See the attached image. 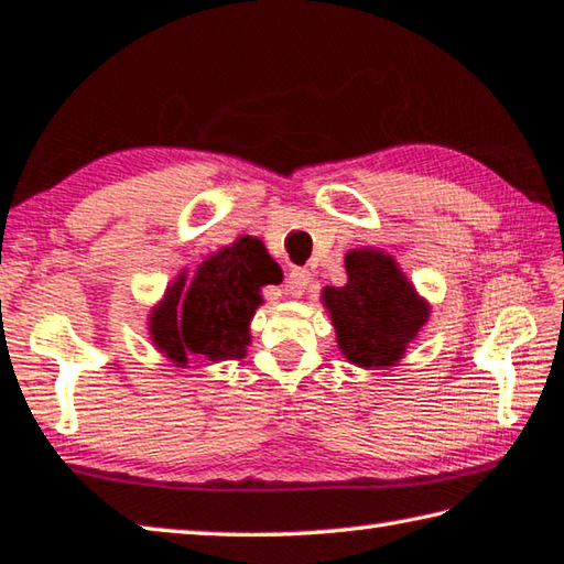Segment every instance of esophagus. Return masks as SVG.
Wrapping results in <instances>:
<instances>
[{"instance_id":"obj_1","label":"esophagus","mask_w":564,"mask_h":564,"mask_svg":"<svg viewBox=\"0 0 564 564\" xmlns=\"http://www.w3.org/2000/svg\"><path fill=\"white\" fill-rule=\"evenodd\" d=\"M308 285H311V271L305 269H293L289 273V279H285V291H289V295H293V299H301Z\"/></svg>"}]
</instances>
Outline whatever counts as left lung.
<instances>
[{"instance_id":"left-lung-1","label":"left lung","mask_w":564,"mask_h":564,"mask_svg":"<svg viewBox=\"0 0 564 564\" xmlns=\"http://www.w3.org/2000/svg\"><path fill=\"white\" fill-rule=\"evenodd\" d=\"M346 271L343 289L328 285L323 291L343 356L360 368L393 366L431 311L386 253L373 248L350 251Z\"/></svg>"}]
</instances>
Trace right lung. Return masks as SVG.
Listing matches in <instances>:
<instances>
[{
  "label": "right lung",
  "instance_id": "right-lung-1",
  "mask_svg": "<svg viewBox=\"0 0 564 564\" xmlns=\"http://www.w3.org/2000/svg\"><path fill=\"white\" fill-rule=\"evenodd\" d=\"M271 283H281L279 263L259 238H238L204 261L188 285L184 275L171 285L151 316V336L176 366H184L191 352L241 360L251 343L248 323L261 303L259 291Z\"/></svg>",
  "mask_w": 564,
  "mask_h": 564
}]
</instances>
